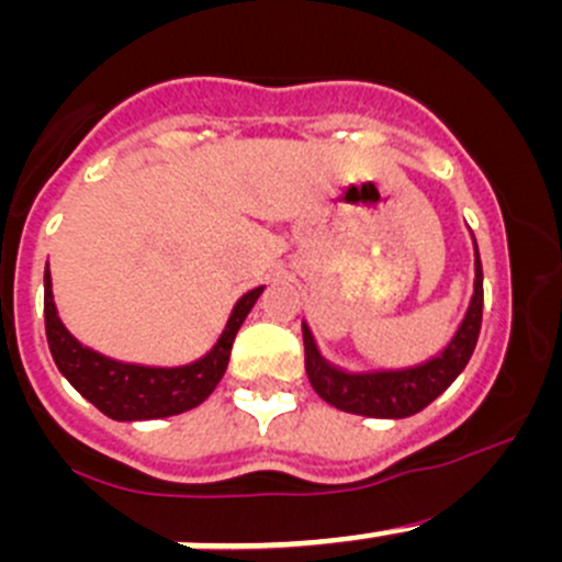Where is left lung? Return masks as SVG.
<instances>
[{
	"mask_svg": "<svg viewBox=\"0 0 562 562\" xmlns=\"http://www.w3.org/2000/svg\"><path fill=\"white\" fill-rule=\"evenodd\" d=\"M473 239V234H470ZM473 296L459 321L457 331L449 342L429 359L407 367H367V370H348L321 353L315 334L307 321H302L304 331V370L321 400L337 411L356 413L370 418H407L424 411L429 402L438 400L459 372L468 367L481 331V310H484V271H481L479 245L473 239Z\"/></svg>",
	"mask_w": 562,
	"mask_h": 562,
	"instance_id": "1",
	"label": "left lung"
}]
</instances>
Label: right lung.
<instances>
[{
    "label": "right lung",
    "instance_id": "add662e5",
    "mask_svg": "<svg viewBox=\"0 0 562 562\" xmlns=\"http://www.w3.org/2000/svg\"><path fill=\"white\" fill-rule=\"evenodd\" d=\"M43 288L45 337H48L50 356H54L61 375L70 381V386L83 400L92 402L113 422H149V418H168L192 411L217 389L225 370H228L236 334H239L241 323L247 321L249 310L255 307L266 285L252 288L234 304L223 334L201 359L176 367L133 364V361H119L98 353L81 339L72 337L70 328L61 323L54 302V282H50L48 263H45Z\"/></svg>",
    "mask_w": 562,
    "mask_h": 562
}]
</instances>
